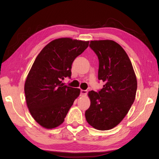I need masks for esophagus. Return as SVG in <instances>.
<instances>
[{
  "label": "esophagus",
  "mask_w": 159,
  "mask_h": 159,
  "mask_svg": "<svg viewBox=\"0 0 159 159\" xmlns=\"http://www.w3.org/2000/svg\"><path fill=\"white\" fill-rule=\"evenodd\" d=\"M87 93V90H83V89L80 90V94H81V96H86Z\"/></svg>",
  "instance_id": "obj_1"
}]
</instances>
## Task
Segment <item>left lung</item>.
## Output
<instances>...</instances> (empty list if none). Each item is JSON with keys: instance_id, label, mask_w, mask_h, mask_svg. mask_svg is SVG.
Segmentation results:
<instances>
[{"instance_id": "1", "label": "left lung", "mask_w": 159, "mask_h": 159, "mask_svg": "<svg viewBox=\"0 0 159 159\" xmlns=\"http://www.w3.org/2000/svg\"><path fill=\"white\" fill-rule=\"evenodd\" d=\"M91 47L99 59L98 79L105 83L98 93L90 91L87 122L99 130L112 129L129 111L135 99L137 81L126 52L110 39L93 40Z\"/></svg>"}]
</instances>
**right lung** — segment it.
<instances>
[{
  "label": "right lung",
  "instance_id": "right-lung-1",
  "mask_svg": "<svg viewBox=\"0 0 159 159\" xmlns=\"http://www.w3.org/2000/svg\"><path fill=\"white\" fill-rule=\"evenodd\" d=\"M89 41L61 38L43 48L33 63L25 83L26 105L40 126L52 129L65 120L80 89L64 85L72 64L89 46Z\"/></svg>",
  "mask_w": 159,
  "mask_h": 159
}]
</instances>
